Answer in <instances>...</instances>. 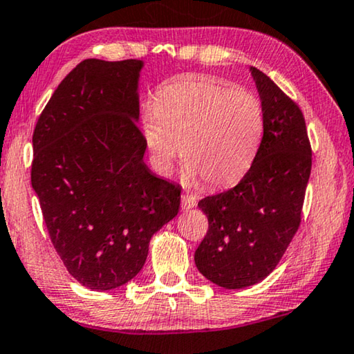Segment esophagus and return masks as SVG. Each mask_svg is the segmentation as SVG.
Returning a JSON list of instances; mask_svg holds the SVG:
<instances>
[{"mask_svg": "<svg viewBox=\"0 0 354 354\" xmlns=\"http://www.w3.org/2000/svg\"><path fill=\"white\" fill-rule=\"evenodd\" d=\"M181 207H183L184 211L195 208V207H197V197H195V195H189V194L183 195V197H181Z\"/></svg>", "mask_w": 354, "mask_h": 354, "instance_id": "obj_1", "label": "esophagus"}]
</instances>
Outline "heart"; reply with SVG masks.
<instances>
[{
  "label": "heart",
  "instance_id": "1",
  "mask_svg": "<svg viewBox=\"0 0 354 354\" xmlns=\"http://www.w3.org/2000/svg\"><path fill=\"white\" fill-rule=\"evenodd\" d=\"M263 131L261 100L246 88L181 79L160 88L141 115V133L154 168L171 175L181 147L187 175L223 187L245 175Z\"/></svg>",
  "mask_w": 354,
  "mask_h": 354
}]
</instances>
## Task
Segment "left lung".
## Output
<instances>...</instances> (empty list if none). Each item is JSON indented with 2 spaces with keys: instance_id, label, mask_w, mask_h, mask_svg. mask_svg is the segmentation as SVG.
I'll use <instances>...</instances> for the list:
<instances>
[{
  "instance_id": "left-lung-1",
  "label": "left lung",
  "mask_w": 354,
  "mask_h": 354,
  "mask_svg": "<svg viewBox=\"0 0 354 354\" xmlns=\"http://www.w3.org/2000/svg\"><path fill=\"white\" fill-rule=\"evenodd\" d=\"M250 71L263 109L261 146L235 187L198 202L208 232L195 266L225 289L252 286L275 270L300 225L312 171L302 111L267 75Z\"/></svg>"
}]
</instances>
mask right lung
<instances>
[{
	"mask_svg": "<svg viewBox=\"0 0 354 354\" xmlns=\"http://www.w3.org/2000/svg\"><path fill=\"white\" fill-rule=\"evenodd\" d=\"M143 60L88 59L68 75L33 133L31 186L70 275L92 291L129 283L175 218L181 189L145 163Z\"/></svg>",
	"mask_w": 354,
	"mask_h": 354,
	"instance_id": "1",
	"label": "right lung"
}]
</instances>
